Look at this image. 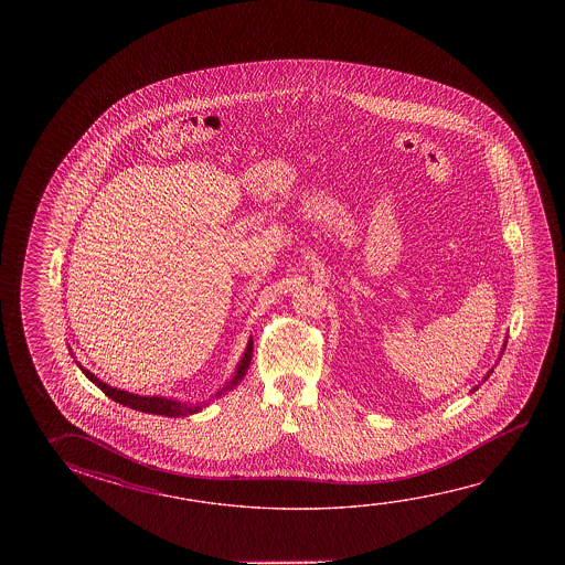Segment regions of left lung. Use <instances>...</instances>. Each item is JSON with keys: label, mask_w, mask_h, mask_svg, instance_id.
<instances>
[{"label": "left lung", "mask_w": 565, "mask_h": 565, "mask_svg": "<svg viewBox=\"0 0 565 565\" xmlns=\"http://www.w3.org/2000/svg\"><path fill=\"white\" fill-rule=\"evenodd\" d=\"M489 379V374H487V376H484V380Z\"/></svg>", "instance_id": "1"}]
</instances>
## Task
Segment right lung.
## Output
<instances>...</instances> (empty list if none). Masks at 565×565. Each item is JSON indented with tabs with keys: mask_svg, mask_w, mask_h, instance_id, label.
<instances>
[{
	"mask_svg": "<svg viewBox=\"0 0 565 565\" xmlns=\"http://www.w3.org/2000/svg\"><path fill=\"white\" fill-rule=\"evenodd\" d=\"M252 349H254V342H252L250 339L248 347H246V352H244V356H242L241 364L236 366V372H234V376H232L231 382H228L221 392H216V396H214V398L223 396V392L236 388V386L241 384L242 379L246 376V372L250 369ZM78 366H81V364H78ZM81 371L86 374V379L93 380L94 384H96L98 388L103 390L104 394H106L108 398L114 399V402H118L121 406H128L131 407V409H138V412H146V414H153V416L185 417L191 416V414H196V412H201V409L206 406V404H181V402H177V399L163 398V396H138V394H131V392L111 388V386H108L106 382H103L100 379H96L93 372L86 371L83 366H81Z\"/></svg>",
	"mask_w": 565,
	"mask_h": 565,
	"instance_id": "right-lung-1",
	"label": "right lung"
}]
</instances>
